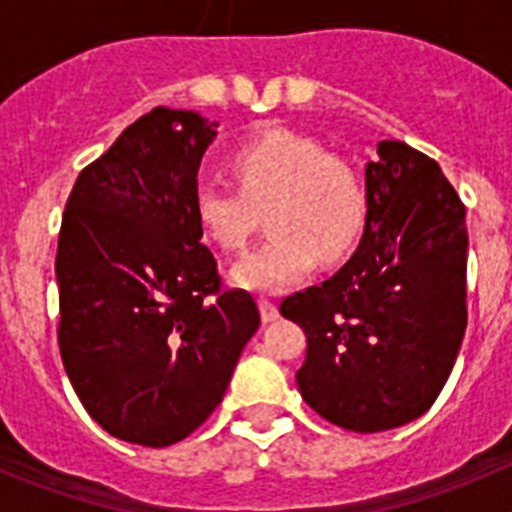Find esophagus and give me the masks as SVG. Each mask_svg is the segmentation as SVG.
Returning <instances> with one entry per match:
<instances>
[{
  "mask_svg": "<svg viewBox=\"0 0 512 512\" xmlns=\"http://www.w3.org/2000/svg\"><path fill=\"white\" fill-rule=\"evenodd\" d=\"M259 312L264 323H274L279 318V307L271 300H266V297H259Z\"/></svg>",
  "mask_w": 512,
  "mask_h": 512,
  "instance_id": "obj_1",
  "label": "esophagus"
}]
</instances>
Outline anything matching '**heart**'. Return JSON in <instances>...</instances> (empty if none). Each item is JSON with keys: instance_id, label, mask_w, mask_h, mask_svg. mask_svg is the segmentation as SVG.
<instances>
[{"instance_id": "1", "label": "heart", "mask_w": 512, "mask_h": 512, "mask_svg": "<svg viewBox=\"0 0 512 512\" xmlns=\"http://www.w3.org/2000/svg\"><path fill=\"white\" fill-rule=\"evenodd\" d=\"M230 166L242 189L200 179L194 215L212 243L241 251L266 210L269 238L230 271L238 287L284 292L305 279L320 256L338 261L354 248L366 220L364 182L318 140L287 128L264 130L233 153Z\"/></svg>"}]
</instances>
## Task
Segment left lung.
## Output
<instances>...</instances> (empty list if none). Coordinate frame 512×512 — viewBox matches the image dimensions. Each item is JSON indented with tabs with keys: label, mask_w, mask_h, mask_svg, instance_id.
<instances>
[{
	"label": "left lung",
	"mask_w": 512,
	"mask_h": 512,
	"mask_svg": "<svg viewBox=\"0 0 512 512\" xmlns=\"http://www.w3.org/2000/svg\"><path fill=\"white\" fill-rule=\"evenodd\" d=\"M359 248L279 312L307 336L302 400L328 423L379 433L420 418L467 330V223L441 166L400 140L366 164Z\"/></svg>",
	"instance_id": "obj_1"
}]
</instances>
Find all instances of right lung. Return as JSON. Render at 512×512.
<instances>
[{
    "label": "right lung",
    "mask_w": 512,
    "mask_h": 512,
    "mask_svg": "<svg viewBox=\"0 0 512 512\" xmlns=\"http://www.w3.org/2000/svg\"><path fill=\"white\" fill-rule=\"evenodd\" d=\"M217 122L156 107L76 179L56 253L58 348L87 413L164 449L220 405L259 307L220 289L194 215Z\"/></svg>",
    "instance_id": "1"
}]
</instances>
